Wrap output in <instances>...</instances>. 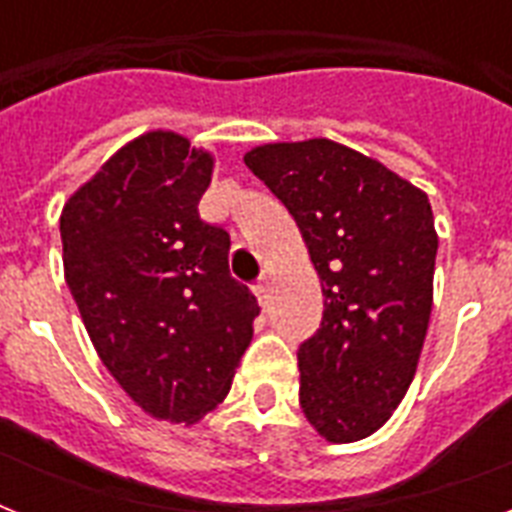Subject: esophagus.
Listing matches in <instances>:
<instances>
[{
    "label": "esophagus",
    "mask_w": 512,
    "mask_h": 512,
    "mask_svg": "<svg viewBox=\"0 0 512 512\" xmlns=\"http://www.w3.org/2000/svg\"><path fill=\"white\" fill-rule=\"evenodd\" d=\"M255 295H257V303L268 305V297H271V284H268V279H260L255 284Z\"/></svg>",
    "instance_id": "34e87169"
}]
</instances>
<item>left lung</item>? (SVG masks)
Returning <instances> with one entry per match:
<instances>
[{
  "mask_svg": "<svg viewBox=\"0 0 512 512\" xmlns=\"http://www.w3.org/2000/svg\"><path fill=\"white\" fill-rule=\"evenodd\" d=\"M244 164L295 217L321 279L324 319L297 350L300 406L332 444L361 441L396 412L428 335V193L327 138L265 143Z\"/></svg>",
  "mask_w": 512,
  "mask_h": 512,
  "instance_id": "obj_1",
  "label": "left lung"
}]
</instances>
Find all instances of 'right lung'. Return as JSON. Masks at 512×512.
Listing matches in <instances>:
<instances>
[{
    "label": "right lung",
    "mask_w": 512,
    "mask_h": 512,
    "mask_svg": "<svg viewBox=\"0 0 512 512\" xmlns=\"http://www.w3.org/2000/svg\"><path fill=\"white\" fill-rule=\"evenodd\" d=\"M215 159L177 132L119 148L60 215L63 271L100 361L156 420L191 425L231 390L255 295L231 236L199 217Z\"/></svg>",
    "instance_id": "add662e5"
}]
</instances>
